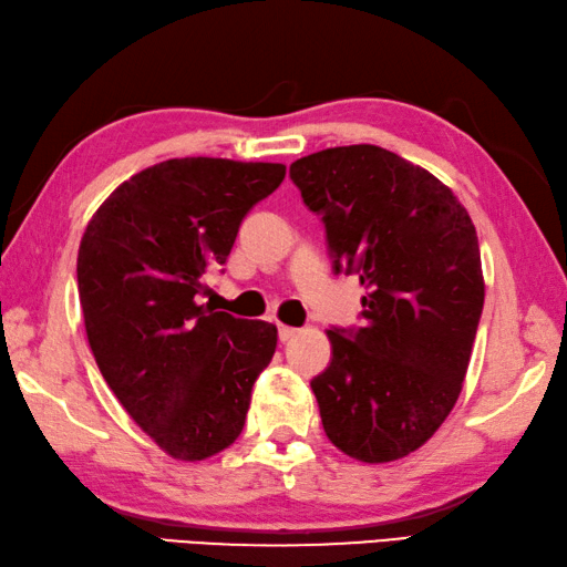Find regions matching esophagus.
I'll return each instance as SVG.
<instances>
[{"label":"esophagus","mask_w":567,"mask_h":567,"mask_svg":"<svg viewBox=\"0 0 567 567\" xmlns=\"http://www.w3.org/2000/svg\"><path fill=\"white\" fill-rule=\"evenodd\" d=\"M277 334H280V342H287V339H292L297 334V329L287 324H277Z\"/></svg>","instance_id":"obj_1"}]
</instances>
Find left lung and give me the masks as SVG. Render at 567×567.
Wrapping results in <instances>:
<instances>
[{
  "label": "left lung",
  "instance_id": "obj_1",
  "mask_svg": "<svg viewBox=\"0 0 567 567\" xmlns=\"http://www.w3.org/2000/svg\"><path fill=\"white\" fill-rule=\"evenodd\" d=\"M290 178L327 230L334 272L367 290L359 329H327L312 379L327 439L386 463L424 446L461 394L483 312L476 228L449 185L386 148L339 146Z\"/></svg>",
  "mask_w": 567,
  "mask_h": 567
}]
</instances>
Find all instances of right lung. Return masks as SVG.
Masks as SVG:
<instances>
[{"label":"right lung","instance_id":"obj_1","mask_svg":"<svg viewBox=\"0 0 567 567\" xmlns=\"http://www.w3.org/2000/svg\"><path fill=\"white\" fill-rule=\"evenodd\" d=\"M282 163L171 158L131 176L89 220L76 277L96 364L128 416L178 461L240 436L277 327L200 305L240 223Z\"/></svg>","mask_w":567,"mask_h":567}]
</instances>
